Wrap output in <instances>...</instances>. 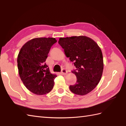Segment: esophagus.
I'll use <instances>...</instances> for the list:
<instances>
[{"label": "esophagus", "mask_w": 126, "mask_h": 126, "mask_svg": "<svg viewBox=\"0 0 126 126\" xmlns=\"http://www.w3.org/2000/svg\"><path fill=\"white\" fill-rule=\"evenodd\" d=\"M68 72L66 71L65 69H63L62 70V72H61V74L62 75H65L67 74Z\"/></svg>", "instance_id": "esophagus-1"}]
</instances>
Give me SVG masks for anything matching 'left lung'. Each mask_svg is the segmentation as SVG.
Masks as SVG:
<instances>
[{
	"mask_svg": "<svg viewBox=\"0 0 126 126\" xmlns=\"http://www.w3.org/2000/svg\"><path fill=\"white\" fill-rule=\"evenodd\" d=\"M58 43L76 68V70L72 71L77 81L75 84L69 87L71 92L79 95L92 92L103 73V60L100 47L93 39L84 36L60 38Z\"/></svg>",
	"mask_w": 126,
	"mask_h": 126,
	"instance_id": "8db88e82",
	"label": "left lung"
}]
</instances>
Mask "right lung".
Listing matches in <instances>:
<instances>
[{
  "label": "right lung",
  "instance_id": "1",
  "mask_svg": "<svg viewBox=\"0 0 126 126\" xmlns=\"http://www.w3.org/2000/svg\"><path fill=\"white\" fill-rule=\"evenodd\" d=\"M55 38H36L27 42L21 48L17 57L19 75L26 88L34 94L49 93L57 76L50 72L45 63Z\"/></svg>",
  "mask_w": 126,
  "mask_h": 126
}]
</instances>
